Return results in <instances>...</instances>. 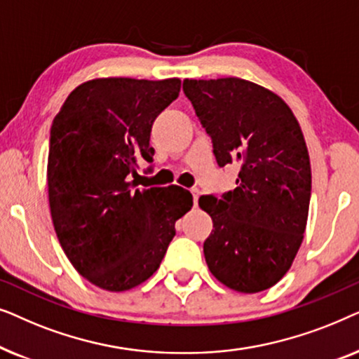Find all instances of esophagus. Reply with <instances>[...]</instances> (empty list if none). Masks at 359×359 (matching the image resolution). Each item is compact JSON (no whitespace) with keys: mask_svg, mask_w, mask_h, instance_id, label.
<instances>
[{"mask_svg":"<svg viewBox=\"0 0 359 359\" xmlns=\"http://www.w3.org/2000/svg\"><path fill=\"white\" fill-rule=\"evenodd\" d=\"M191 194H193L194 205H198V199H199V189H198V188H193V189H191Z\"/></svg>","mask_w":359,"mask_h":359,"instance_id":"esophagus-1","label":"esophagus"}]
</instances>
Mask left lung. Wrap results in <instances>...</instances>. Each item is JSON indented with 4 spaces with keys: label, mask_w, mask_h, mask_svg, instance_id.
Returning a JSON list of instances; mask_svg holds the SVG:
<instances>
[{
    "label": "left lung",
    "mask_w": 359,
    "mask_h": 359,
    "mask_svg": "<svg viewBox=\"0 0 359 359\" xmlns=\"http://www.w3.org/2000/svg\"><path fill=\"white\" fill-rule=\"evenodd\" d=\"M183 91L219 166L240 168L233 191L199 198L212 219L205 263L237 292L273 287L291 268L307 225L312 173L301 126L276 93L242 78H186Z\"/></svg>",
    "instance_id": "8db88e82"
}]
</instances>
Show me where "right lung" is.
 I'll list each match as a JSON object with an SVG mask.
<instances>
[{
	"mask_svg": "<svg viewBox=\"0 0 359 359\" xmlns=\"http://www.w3.org/2000/svg\"><path fill=\"white\" fill-rule=\"evenodd\" d=\"M180 78H95L76 86L50 129L47 161L53 229L73 268L122 292L160 268L176 220L193 208L180 186L135 189L139 161H154L150 132L180 95Z\"/></svg>",
	"mask_w": 359,
	"mask_h": 359,
	"instance_id": "add662e5",
	"label": "right lung"
}]
</instances>
